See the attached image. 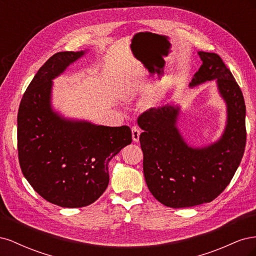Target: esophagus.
Wrapping results in <instances>:
<instances>
[{
    "mask_svg": "<svg viewBox=\"0 0 256 256\" xmlns=\"http://www.w3.org/2000/svg\"><path fill=\"white\" fill-rule=\"evenodd\" d=\"M131 132H132V140L134 142H138V138H140V129H138V127H132V129H131Z\"/></svg>",
    "mask_w": 256,
    "mask_h": 256,
    "instance_id": "obj_1",
    "label": "esophagus"
}]
</instances>
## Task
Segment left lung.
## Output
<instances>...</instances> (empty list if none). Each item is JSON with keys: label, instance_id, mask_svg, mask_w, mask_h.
Listing matches in <instances>:
<instances>
[{"label": "left lung", "instance_id": "obj_1", "mask_svg": "<svg viewBox=\"0 0 256 256\" xmlns=\"http://www.w3.org/2000/svg\"><path fill=\"white\" fill-rule=\"evenodd\" d=\"M202 60L190 88L216 81L226 104V125L218 141L193 147L177 128L180 108L166 104L138 116L145 182L154 198L172 208L212 202L233 178L244 152L246 104L242 90L216 53L198 52Z\"/></svg>", "mask_w": 256, "mask_h": 256}]
</instances>
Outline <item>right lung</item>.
<instances>
[{"label": "right lung", "instance_id": "obj_1", "mask_svg": "<svg viewBox=\"0 0 256 256\" xmlns=\"http://www.w3.org/2000/svg\"><path fill=\"white\" fill-rule=\"evenodd\" d=\"M85 51L58 52L40 67L18 111L21 171L48 202L66 208L94 203L109 184V162L132 141L128 126L65 118L53 110L52 80Z\"/></svg>", "mask_w": 256, "mask_h": 256}]
</instances>
